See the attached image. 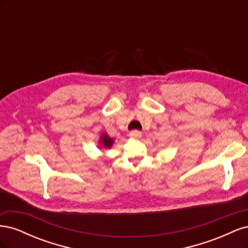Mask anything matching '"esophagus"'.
Here are the masks:
<instances>
[{
    "instance_id": "34e87169",
    "label": "esophagus",
    "mask_w": 248,
    "mask_h": 248,
    "mask_svg": "<svg viewBox=\"0 0 248 248\" xmlns=\"http://www.w3.org/2000/svg\"><path fill=\"white\" fill-rule=\"evenodd\" d=\"M129 136L133 139H140L141 137V132L139 131V130H133L129 133Z\"/></svg>"
}]
</instances>
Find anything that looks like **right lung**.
<instances>
[{"instance_id": "1", "label": "right lung", "mask_w": 248, "mask_h": 248, "mask_svg": "<svg viewBox=\"0 0 248 248\" xmlns=\"http://www.w3.org/2000/svg\"><path fill=\"white\" fill-rule=\"evenodd\" d=\"M100 144L104 148H111L112 144H114V140L110 139L107 133H103L100 138Z\"/></svg>"}]
</instances>
